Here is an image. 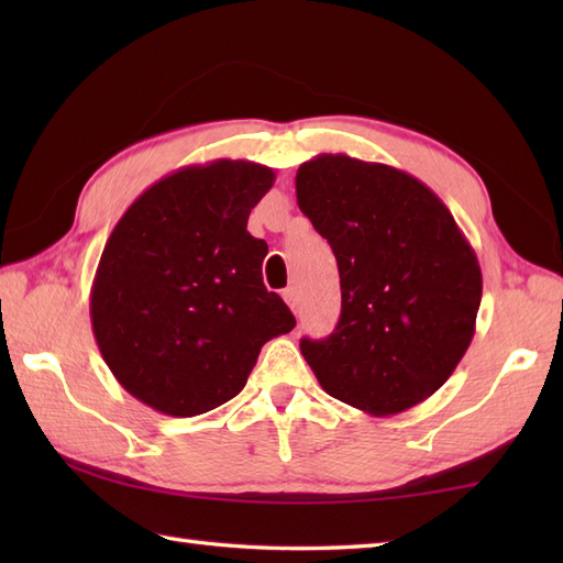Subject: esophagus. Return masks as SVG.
Segmentation results:
<instances>
[{
  "label": "esophagus",
  "instance_id": "esophagus-1",
  "mask_svg": "<svg viewBox=\"0 0 563 563\" xmlns=\"http://www.w3.org/2000/svg\"><path fill=\"white\" fill-rule=\"evenodd\" d=\"M283 297H285V302H288V307L292 309V312L297 314L300 312V295H297V290L295 288H288V290H283Z\"/></svg>",
  "mask_w": 563,
  "mask_h": 563
}]
</instances>
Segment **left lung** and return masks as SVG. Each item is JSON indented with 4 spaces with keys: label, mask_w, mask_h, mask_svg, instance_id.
<instances>
[{
    "label": "left lung",
    "mask_w": 563,
    "mask_h": 563,
    "mask_svg": "<svg viewBox=\"0 0 563 563\" xmlns=\"http://www.w3.org/2000/svg\"><path fill=\"white\" fill-rule=\"evenodd\" d=\"M297 206L331 244L341 319L300 349L333 399L394 416L435 394L470 349L482 302L472 244L416 176L349 154H317L295 176Z\"/></svg>",
    "instance_id": "8db88e82"
}]
</instances>
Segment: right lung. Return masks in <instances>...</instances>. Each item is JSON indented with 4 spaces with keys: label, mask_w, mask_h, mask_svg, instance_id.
<instances>
[{
    "label": "right lung",
    "mask_w": 563,
    "mask_h": 563,
    "mask_svg": "<svg viewBox=\"0 0 563 563\" xmlns=\"http://www.w3.org/2000/svg\"><path fill=\"white\" fill-rule=\"evenodd\" d=\"M273 169L246 159L159 178L118 220L93 275L91 329L121 387L166 416H198L244 389L263 343L295 317L263 285L249 212Z\"/></svg>",
    "instance_id": "right-lung-1"
}]
</instances>
